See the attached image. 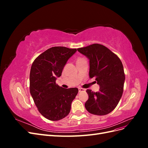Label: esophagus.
<instances>
[{
    "mask_svg": "<svg viewBox=\"0 0 148 148\" xmlns=\"http://www.w3.org/2000/svg\"><path fill=\"white\" fill-rule=\"evenodd\" d=\"M78 91H79V92H83V91H85V89L83 88H79Z\"/></svg>",
    "mask_w": 148,
    "mask_h": 148,
    "instance_id": "34e87169",
    "label": "esophagus"
}]
</instances>
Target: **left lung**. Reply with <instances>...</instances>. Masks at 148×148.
<instances>
[{"mask_svg":"<svg viewBox=\"0 0 148 148\" xmlns=\"http://www.w3.org/2000/svg\"><path fill=\"white\" fill-rule=\"evenodd\" d=\"M89 60V77H95L98 92L87 89L85 108L94 115H104L112 111L122 97L125 79L122 62L110 50L99 44L77 49Z\"/></svg>","mask_w":148,"mask_h":148,"instance_id":"left-lung-1","label":"left lung"}]
</instances>
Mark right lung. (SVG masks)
I'll list each match as a JSON object with an SVG mask.
<instances>
[{"mask_svg":"<svg viewBox=\"0 0 148 148\" xmlns=\"http://www.w3.org/2000/svg\"><path fill=\"white\" fill-rule=\"evenodd\" d=\"M76 52V49L52 47L39 55L31 65V95L39 112L48 120L57 121L68 115L77 95L78 88L65 89L56 83L66 62Z\"/></svg>","mask_w":148,"mask_h":148,"instance_id":"add662e5","label":"right lung"}]
</instances>
